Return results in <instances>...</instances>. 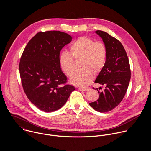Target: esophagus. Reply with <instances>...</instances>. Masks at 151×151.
Returning <instances> with one entry per match:
<instances>
[{
    "mask_svg": "<svg viewBox=\"0 0 151 151\" xmlns=\"http://www.w3.org/2000/svg\"><path fill=\"white\" fill-rule=\"evenodd\" d=\"M78 89L81 91H86L88 90H89L90 88H88V87H86V88H83V87H80L78 88Z\"/></svg>",
    "mask_w": 151,
    "mask_h": 151,
    "instance_id": "esophagus-1",
    "label": "esophagus"
}]
</instances>
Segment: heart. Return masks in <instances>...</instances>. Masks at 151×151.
I'll list each match as a JSON object with an SVG mask.
<instances>
[{"label": "heart", "instance_id": "heart-1", "mask_svg": "<svg viewBox=\"0 0 151 151\" xmlns=\"http://www.w3.org/2000/svg\"><path fill=\"white\" fill-rule=\"evenodd\" d=\"M108 51L105 44L95 42L88 37H81L71 44L70 53L63 52L59 58L62 71L71 76L75 69L74 60L81 59L80 67L81 69L76 71L70 82L78 86H86L91 83L94 73H99L105 67Z\"/></svg>", "mask_w": 151, "mask_h": 151}]
</instances>
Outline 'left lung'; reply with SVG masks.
<instances>
[{
	"instance_id": "left-lung-1",
	"label": "left lung",
	"mask_w": 151,
	"mask_h": 151,
	"mask_svg": "<svg viewBox=\"0 0 151 151\" xmlns=\"http://www.w3.org/2000/svg\"><path fill=\"white\" fill-rule=\"evenodd\" d=\"M95 32L102 38L108 55L105 65L95 83L106 86L104 91H98V100L89 105L98 111L105 113L116 108L123 100L129 85L131 70L128 56L121 42L106 32L97 30Z\"/></svg>"
}]
</instances>
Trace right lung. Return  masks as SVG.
I'll return each instance as SVG.
<instances>
[{
    "instance_id": "1",
    "label": "right lung",
    "mask_w": 151,
    "mask_h": 151,
    "mask_svg": "<svg viewBox=\"0 0 151 151\" xmlns=\"http://www.w3.org/2000/svg\"><path fill=\"white\" fill-rule=\"evenodd\" d=\"M72 37L59 31L37 33L27 43L19 64L22 86L37 108L52 112L62 108L75 90L67 84L59 65L61 49Z\"/></svg>"
}]
</instances>
